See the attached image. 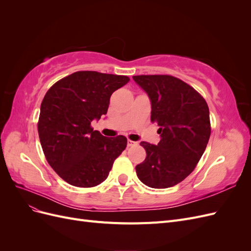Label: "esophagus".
I'll return each mask as SVG.
<instances>
[{
  "mask_svg": "<svg viewBox=\"0 0 251 251\" xmlns=\"http://www.w3.org/2000/svg\"><path fill=\"white\" fill-rule=\"evenodd\" d=\"M136 144H137V142L132 141V140H130V139L127 140V147H133V146H136Z\"/></svg>",
  "mask_w": 251,
  "mask_h": 251,
  "instance_id": "obj_1",
  "label": "esophagus"
}]
</instances>
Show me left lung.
I'll list each match as a JSON object with an SVG mask.
<instances>
[{"mask_svg":"<svg viewBox=\"0 0 251 251\" xmlns=\"http://www.w3.org/2000/svg\"><path fill=\"white\" fill-rule=\"evenodd\" d=\"M135 82L151 100V121L159 126L160 141H141L147 151L136 166L137 177L150 187L168 188L191 174L210 136L208 105L197 91L171 75H137Z\"/></svg>","mask_w":251,"mask_h":251,"instance_id":"8db88e82","label":"left lung"}]
</instances>
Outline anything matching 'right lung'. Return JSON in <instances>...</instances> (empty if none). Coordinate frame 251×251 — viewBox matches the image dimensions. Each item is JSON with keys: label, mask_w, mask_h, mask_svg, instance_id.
<instances>
[{"label": "right lung", "mask_w": 251, "mask_h": 251, "mask_svg": "<svg viewBox=\"0 0 251 251\" xmlns=\"http://www.w3.org/2000/svg\"><path fill=\"white\" fill-rule=\"evenodd\" d=\"M128 81L125 75L78 71L45 95L37 124L41 144L51 168L69 184H100L126 148L125 136L107 138L91 123L107 114L111 95Z\"/></svg>", "instance_id": "1"}]
</instances>
